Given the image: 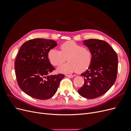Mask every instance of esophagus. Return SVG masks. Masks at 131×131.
<instances>
[{"instance_id": "obj_1", "label": "esophagus", "mask_w": 131, "mask_h": 131, "mask_svg": "<svg viewBox=\"0 0 131 131\" xmlns=\"http://www.w3.org/2000/svg\"><path fill=\"white\" fill-rule=\"evenodd\" d=\"M66 76L67 77H68V78H73V77H74V75H66Z\"/></svg>"}]
</instances>
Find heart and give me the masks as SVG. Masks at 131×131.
Returning <instances> with one entry per match:
<instances>
[{
    "instance_id": "heart-1",
    "label": "heart",
    "mask_w": 131,
    "mask_h": 131,
    "mask_svg": "<svg viewBox=\"0 0 131 131\" xmlns=\"http://www.w3.org/2000/svg\"><path fill=\"white\" fill-rule=\"evenodd\" d=\"M60 51L52 49L49 50L48 58L54 66H60L58 71L69 73L77 71L78 73L84 72L90 67L92 60V53L87 47L82 46L74 41H68L59 46Z\"/></svg>"
}]
</instances>
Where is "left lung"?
I'll return each instance as SVG.
<instances>
[{
  "label": "left lung",
  "instance_id": "left-lung-1",
  "mask_svg": "<svg viewBox=\"0 0 131 131\" xmlns=\"http://www.w3.org/2000/svg\"><path fill=\"white\" fill-rule=\"evenodd\" d=\"M83 42L92 52V60L88 69L81 74L85 82L78 92L83 97L93 99L106 93L115 82L117 55L104 40L90 39Z\"/></svg>",
  "mask_w": 131,
  "mask_h": 131
}]
</instances>
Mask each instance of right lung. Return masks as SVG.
Segmentation results:
<instances>
[{
	"instance_id": "add662e5",
	"label": "right lung",
	"mask_w": 131,
	"mask_h": 131,
	"mask_svg": "<svg viewBox=\"0 0 131 131\" xmlns=\"http://www.w3.org/2000/svg\"><path fill=\"white\" fill-rule=\"evenodd\" d=\"M57 45L51 39L37 38L21 46L15 62V73L20 89L29 96L47 100L56 93L63 74L50 75L55 69L48 58L49 50Z\"/></svg>"
}]
</instances>
